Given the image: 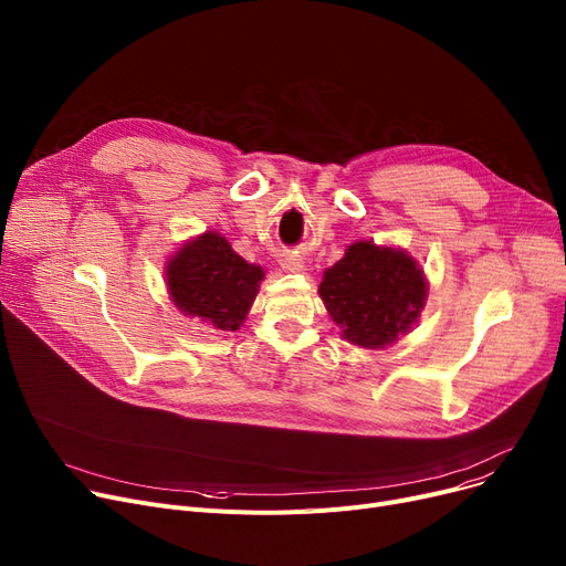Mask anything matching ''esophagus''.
Instances as JSON below:
<instances>
[{
    "instance_id": "esophagus-1",
    "label": "esophagus",
    "mask_w": 566,
    "mask_h": 566,
    "mask_svg": "<svg viewBox=\"0 0 566 566\" xmlns=\"http://www.w3.org/2000/svg\"><path fill=\"white\" fill-rule=\"evenodd\" d=\"M282 268H284V271H291V273H295V271H303V259L298 256V254H284L282 259Z\"/></svg>"
}]
</instances>
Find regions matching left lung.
I'll return each instance as SVG.
<instances>
[{
    "label": "left lung",
    "mask_w": 566,
    "mask_h": 566,
    "mask_svg": "<svg viewBox=\"0 0 566 566\" xmlns=\"http://www.w3.org/2000/svg\"><path fill=\"white\" fill-rule=\"evenodd\" d=\"M318 293L348 342L380 348L420 316L427 282L406 252L360 241L323 273Z\"/></svg>",
    "instance_id": "1"
}]
</instances>
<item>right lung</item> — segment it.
<instances>
[{"label":"right lung","instance_id":"1","mask_svg":"<svg viewBox=\"0 0 566 566\" xmlns=\"http://www.w3.org/2000/svg\"><path fill=\"white\" fill-rule=\"evenodd\" d=\"M261 277V268L238 256L216 231L178 250L167 265V286L176 307L220 331L241 328Z\"/></svg>","mask_w":566,"mask_h":566}]
</instances>
